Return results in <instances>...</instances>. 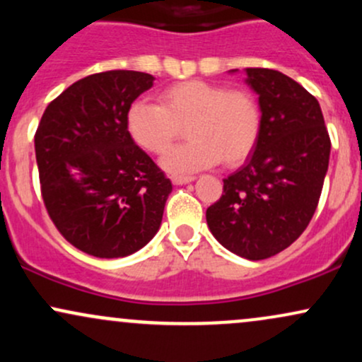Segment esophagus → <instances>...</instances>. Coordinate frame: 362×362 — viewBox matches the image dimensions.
I'll list each match as a JSON object with an SVG mask.
<instances>
[{"label":"esophagus","instance_id":"obj_1","mask_svg":"<svg viewBox=\"0 0 362 362\" xmlns=\"http://www.w3.org/2000/svg\"><path fill=\"white\" fill-rule=\"evenodd\" d=\"M194 177H189V175H172V182L175 185H184V184H189V182H192Z\"/></svg>","mask_w":362,"mask_h":362}]
</instances>
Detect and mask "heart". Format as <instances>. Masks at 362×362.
<instances>
[{
  "label": "heart",
  "mask_w": 362,
  "mask_h": 362,
  "mask_svg": "<svg viewBox=\"0 0 362 362\" xmlns=\"http://www.w3.org/2000/svg\"><path fill=\"white\" fill-rule=\"evenodd\" d=\"M158 103L134 100L126 114L131 139L151 155H165L185 127L190 141L163 158L161 165L172 173L197 172L242 163L260 136L259 102L247 90L228 88L218 83L190 80L167 86Z\"/></svg>",
  "instance_id": "heart-1"
}]
</instances>
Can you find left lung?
I'll list each match as a JSON object with an SVG mask.
<instances>
[{
  "instance_id": "1",
  "label": "left lung",
  "mask_w": 362,
  "mask_h": 362,
  "mask_svg": "<svg viewBox=\"0 0 362 362\" xmlns=\"http://www.w3.org/2000/svg\"><path fill=\"white\" fill-rule=\"evenodd\" d=\"M259 95L262 127L255 151L223 180L207 207L214 238L236 255L264 260L296 242L317 211L330 158L320 103L276 69L247 68Z\"/></svg>"
}]
</instances>
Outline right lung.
Wrapping results in <instances>:
<instances>
[{"label":"right lung","instance_id":"1","mask_svg":"<svg viewBox=\"0 0 362 362\" xmlns=\"http://www.w3.org/2000/svg\"><path fill=\"white\" fill-rule=\"evenodd\" d=\"M153 80L126 69L90 74L49 103L35 131L49 218L88 255H131L161 224L172 182L126 127L129 105Z\"/></svg>","mask_w":362,"mask_h":362}]
</instances>
